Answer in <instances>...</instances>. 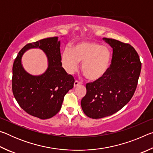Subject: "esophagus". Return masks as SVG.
<instances>
[{"label": "esophagus", "instance_id": "esophagus-1", "mask_svg": "<svg viewBox=\"0 0 153 153\" xmlns=\"http://www.w3.org/2000/svg\"><path fill=\"white\" fill-rule=\"evenodd\" d=\"M82 84V82H79V81H77V80H76V81H75V82H74V87H77V86H79V84Z\"/></svg>", "mask_w": 153, "mask_h": 153}]
</instances>
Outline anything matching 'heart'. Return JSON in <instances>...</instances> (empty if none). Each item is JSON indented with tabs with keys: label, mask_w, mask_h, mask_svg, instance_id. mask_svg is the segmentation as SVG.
Masks as SVG:
<instances>
[{
	"label": "heart",
	"mask_w": 153,
	"mask_h": 153,
	"mask_svg": "<svg viewBox=\"0 0 153 153\" xmlns=\"http://www.w3.org/2000/svg\"><path fill=\"white\" fill-rule=\"evenodd\" d=\"M111 59L109 48L95 42H77L62 54L63 64L69 74L77 71L79 63H82V71L90 80L100 79L107 73Z\"/></svg>",
	"instance_id": "1"
}]
</instances>
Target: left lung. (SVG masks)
Segmentation results:
<instances>
[{
	"instance_id": "left-lung-1",
	"label": "left lung",
	"mask_w": 153,
	"mask_h": 153,
	"mask_svg": "<svg viewBox=\"0 0 153 153\" xmlns=\"http://www.w3.org/2000/svg\"><path fill=\"white\" fill-rule=\"evenodd\" d=\"M113 48L111 64L104 76L86 84V94L81 100L85 115L100 119L113 115L128 103L135 92L142 63L129 44L102 38Z\"/></svg>"
}]
</instances>
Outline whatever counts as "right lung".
<instances>
[{"label":"right lung","mask_w":153,"mask_h":153,"mask_svg":"<svg viewBox=\"0 0 153 153\" xmlns=\"http://www.w3.org/2000/svg\"><path fill=\"white\" fill-rule=\"evenodd\" d=\"M60 45L58 37L27 44L19 52L13 65L15 98L25 112L42 120L51 118L60 111L65 95L74 88V77L62 67ZM33 48L42 50L48 59V68L40 76L28 74L21 64L25 52Z\"/></svg>","instance_id":"obj_1"}]
</instances>
